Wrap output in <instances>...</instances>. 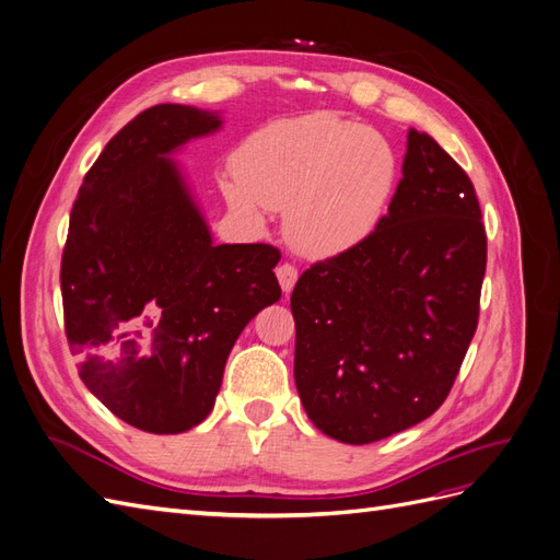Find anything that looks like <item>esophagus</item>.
Instances as JSON below:
<instances>
[{
    "label": "esophagus",
    "instance_id": "1",
    "mask_svg": "<svg viewBox=\"0 0 560 560\" xmlns=\"http://www.w3.org/2000/svg\"><path fill=\"white\" fill-rule=\"evenodd\" d=\"M276 276H278V282H280V287H282V292L290 294V292L294 290V284H296L299 270H296L292 264H280V266L276 268Z\"/></svg>",
    "mask_w": 560,
    "mask_h": 560
}]
</instances>
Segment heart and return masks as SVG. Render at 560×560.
<instances>
[{
    "mask_svg": "<svg viewBox=\"0 0 560 560\" xmlns=\"http://www.w3.org/2000/svg\"><path fill=\"white\" fill-rule=\"evenodd\" d=\"M397 161L383 135L331 112L268 124L243 142L224 179L231 210L254 229L284 208V233L308 257L362 245L383 219Z\"/></svg>",
    "mask_w": 560,
    "mask_h": 560,
    "instance_id": "heart-1",
    "label": "heart"
}]
</instances>
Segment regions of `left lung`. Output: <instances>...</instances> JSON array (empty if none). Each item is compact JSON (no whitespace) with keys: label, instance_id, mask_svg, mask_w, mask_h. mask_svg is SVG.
Returning <instances> with one entry per match:
<instances>
[{"label":"left lung","instance_id":"obj_1","mask_svg":"<svg viewBox=\"0 0 560 560\" xmlns=\"http://www.w3.org/2000/svg\"><path fill=\"white\" fill-rule=\"evenodd\" d=\"M483 273L474 186L411 128L374 233L311 266L292 292L294 381L313 425L336 442L371 444L430 418L477 331Z\"/></svg>","mask_w":560,"mask_h":560}]
</instances>
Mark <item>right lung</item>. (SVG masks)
<instances>
[{"label": "right lung", "mask_w": 560, "mask_h": 560, "mask_svg": "<svg viewBox=\"0 0 560 560\" xmlns=\"http://www.w3.org/2000/svg\"><path fill=\"white\" fill-rule=\"evenodd\" d=\"M219 112L156 105L118 130L83 177L62 252L65 331L107 409L179 434L214 409L233 343L280 299L270 245H217L175 161L222 130Z\"/></svg>", "instance_id": "right-lung-1"}]
</instances>
